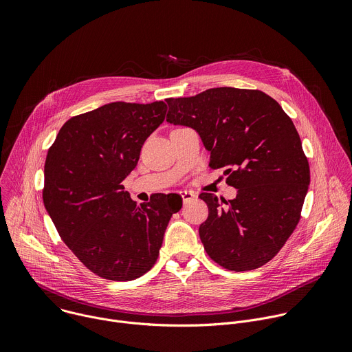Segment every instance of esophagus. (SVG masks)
Here are the masks:
<instances>
[{"instance_id": "obj_1", "label": "esophagus", "mask_w": 352, "mask_h": 352, "mask_svg": "<svg viewBox=\"0 0 352 352\" xmlns=\"http://www.w3.org/2000/svg\"><path fill=\"white\" fill-rule=\"evenodd\" d=\"M179 195H181V197L184 200V204H188V202H190V200H193L196 197V195L193 192H190V190H181Z\"/></svg>"}]
</instances>
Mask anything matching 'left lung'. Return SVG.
<instances>
[{"instance_id":"1","label":"left lung","mask_w":352,"mask_h":352,"mask_svg":"<svg viewBox=\"0 0 352 352\" xmlns=\"http://www.w3.org/2000/svg\"><path fill=\"white\" fill-rule=\"evenodd\" d=\"M167 121L193 128L226 168L236 197L202 192L209 208L199 236L206 254L232 272L272 261L294 232L311 181L309 163L291 118L261 90L214 87L166 100Z\"/></svg>"}]
</instances>
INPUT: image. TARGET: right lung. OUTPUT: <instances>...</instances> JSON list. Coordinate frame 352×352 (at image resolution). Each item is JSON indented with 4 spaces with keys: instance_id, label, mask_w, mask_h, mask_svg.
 Wrapping results in <instances>:
<instances>
[{
    "instance_id": "obj_1",
    "label": "right lung",
    "mask_w": 352,
    "mask_h": 352,
    "mask_svg": "<svg viewBox=\"0 0 352 352\" xmlns=\"http://www.w3.org/2000/svg\"><path fill=\"white\" fill-rule=\"evenodd\" d=\"M167 104L116 102L69 118L48 148L43 202L61 239L94 274L129 281L152 269L182 199L157 195L140 206L122 181Z\"/></svg>"
}]
</instances>
